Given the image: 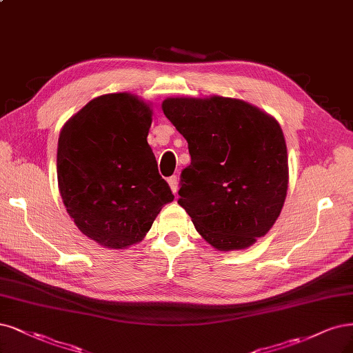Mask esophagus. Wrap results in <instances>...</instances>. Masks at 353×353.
<instances>
[{"mask_svg": "<svg viewBox=\"0 0 353 353\" xmlns=\"http://www.w3.org/2000/svg\"><path fill=\"white\" fill-rule=\"evenodd\" d=\"M168 184H169V187H171L172 192L176 194V191H178V178L175 175L174 176H169L168 178Z\"/></svg>", "mask_w": 353, "mask_h": 353, "instance_id": "obj_1", "label": "esophagus"}]
</instances>
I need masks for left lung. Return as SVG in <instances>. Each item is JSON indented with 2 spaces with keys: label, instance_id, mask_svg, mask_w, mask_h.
I'll use <instances>...</instances> for the list:
<instances>
[{
  "label": "left lung",
  "instance_id": "1",
  "mask_svg": "<svg viewBox=\"0 0 353 353\" xmlns=\"http://www.w3.org/2000/svg\"><path fill=\"white\" fill-rule=\"evenodd\" d=\"M163 114L188 141L179 205L200 235L221 251L264 236L288 191V150L277 121L244 101L169 98Z\"/></svg>",
  "mask_w": 353,
  "mask_h": 353
}]
</instances>
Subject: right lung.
I'll return each instance as SVG.
<instances>
[{
  "label": "right lung",
  "mask_w": 353,
  "mask_h": 353,
  "mask_svg": "<svg viewBox=\"0 0 353 353\" xmlns=\"http://www.w3.org/2000/svg\"><path fill=\"white\" fill-rule=\"evenodd\" d=\"M149 105L128 93L90 101L61 130L58 185L81 232L106 248L141 241L174 196L148 143Z\"/></svg>",
  "instance_id": "1"
}]
</instances>
